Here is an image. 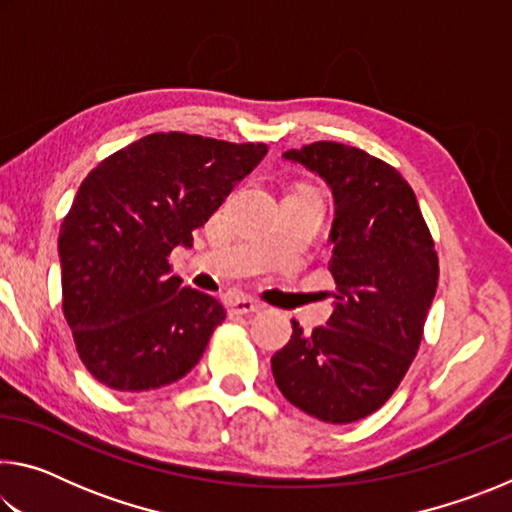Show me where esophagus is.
Returning a JSON list of instances; mask_svg holds the SVG:
<instances>
[{
  "label": "esophagus",
  "mask_w": 512,
  "mask_h": 512,
  "mask_svg": "<svg viewBox=\"0 0 512 512\" xmlns=\"http://www.w3.org/2000/svg\"><path fill=\"white\" fill-rule=\"evenodd\" d=\"M262 307H264L262 302H257V300H253V298H246V296L232 298V300L228 302L230 316H248V314H255V311H259Z\"/></svg>",
  "instance_id": "1"
}]
</instances>
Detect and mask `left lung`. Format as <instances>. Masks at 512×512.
<instances>
[{"label": "left lung", "instance_id": "8db88e82", "mask_svg": "<svg viewBox=\"0 0 512 512\" xmlns=\"http://www.w3.org/2000/svg\"><path fill=\"white\" fill-rule=\"evenodd\" d=\"M284 158L332 189L329 271L334 314L311 334L293 320L273 354L275 384L311 418L363 420L388 402L418 354L438 287V255L418 198L400 171L339 142H314Z\"/></svg>", "mask_w": 512, "mask_h": 512}]
</instances>
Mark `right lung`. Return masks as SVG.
<instances>
[{
  "instance_id": "1",
  "label": "right lung",
  "mask_w": 512,
  "mask_h": 512,
  "mask_svg": "<svg viewBox=\"0 0 512 512\" xmlns=\"http://www.w3.org/2000/svg\"><path fill=\"white\" fill-rule=\"evenodd\" d=\"M266 144L153 133L108 155L60 225L63 314L94 379L142 393L183 379L225 309L180 287L169 255L253 171Z\"/></svg>"
}]
</instances>
